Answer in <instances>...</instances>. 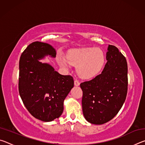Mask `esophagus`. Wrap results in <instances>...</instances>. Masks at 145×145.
Wrapping results in <instances>:
<instances>
[{
	"instance_id": "obj_1",
	"label": "esophagus",
	"mask_w": 145,
	"mask_h": 145,
	"mask_svg": "<svg viewBox=\"0 0 145 145\" xmlns=\"http://www.w3.org/2000/svg\"><path fill=\"white\" fill-rule=\"evenodd\" d=\"M74 84H75V86H78L80 85V82L77 79H75Z\"/></svg>"
}]
</instances>
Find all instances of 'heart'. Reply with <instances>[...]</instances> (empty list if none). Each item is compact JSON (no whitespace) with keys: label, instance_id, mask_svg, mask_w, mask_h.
I'll return each mask as SVG.
<instances>
[{"label":"heart","instance_id":"obj_1","mask_svg":"<svg viewBox=\"0 0 145 145\" xmlns=\"http://www.w3.org/2000/svg\"><path fill=\"white\" fill-rule=\"evenodd\" d=\"M67 58L70 64L78 65L77 73L84 78H89L97 74L105 62L104 54L98 48L73 49L67 54ZM68 62L64 58L59 59V63L64 67L69 68Z\"/></svg>","mask_w":145,"mask_h":145}]
</instances>
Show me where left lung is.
Returning <instances> with one entry per match:
<instances>
[{
  "instance_id": "left-lung-1",
  "label": "left lung",
  "mask_w": 145,
  "mask_h": 145,
  "mask_svg": "<svg viewBox=\"0 0 145 145\" xmlns=\"http://www.w3.org/2000/svg\"><path fill=\"white\" fill-rule=\"evenodd\" d=\"M104 70L100 75L80 84L82 90V112L92 124L102 125L118 114L126 99L128 67L118 48L109 45Z\"/></svg>"
}]
</instances>
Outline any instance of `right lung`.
<instances>
[{
	"label": "right lung",
	"instance_id": "right-lung-1",
	"mask_svg": "<svg viewBox=\"0 0 145 145\" xmlns=\"http://www.w3.org/2000/svg\"><path fill=\"white\" fill-rule=\"evenodd\" d=\"M46 56L55 57L56 50L48 43L30 44L19 61L20 96L31 115L43 121H52L63 112V102L74 86L71 75H63L52 66L41 63Z\"/></svg>",
	"mask_w": 145,
	"mask_h": 145
}]
</instances>
